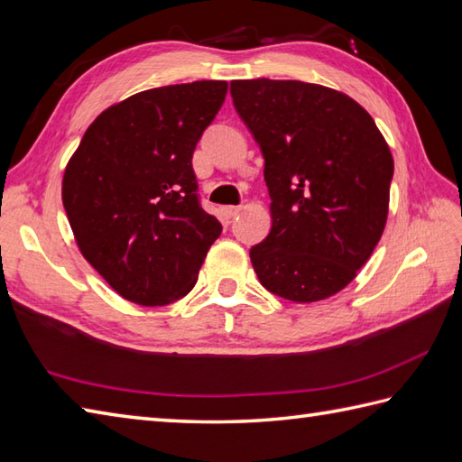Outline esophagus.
Here are the masks:
<instances>
[{
    "label": "esophagus",
    "instance_id": "obj_1",
    "mask_svg": "<svg viewBox=\"0 0 462 462\" xmlns=\"http://www.w3.org/2000/svg\"><path fill=\"white\" fill-rule=\"evenodd\" d=\"M240 210H242V207H224V217H226V218H236V217H238V214H240Z\"/></svg>",
    "mask_w": 462,
    "mask_h": 462
}]
</instances>
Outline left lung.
Masks as SVG:
<instances>
[{
	"label": "left lung",
	"mask_w": 462,
	"mask_h": 462,
	"mask_svg": "<svg viewBox=\"0 0 462 462\" xmlns=\"http://www.w3.org/2000/svg\"><path fill=\"white\" fill-rule=\"evenodd\" d=\"M265 159L272 230L250 250L257 280L295 303L342 291L370 260L390 208L393 157L345 92L301 80H232Z\"/></svg>",
	"instance_id": "1"
}]
</instances>
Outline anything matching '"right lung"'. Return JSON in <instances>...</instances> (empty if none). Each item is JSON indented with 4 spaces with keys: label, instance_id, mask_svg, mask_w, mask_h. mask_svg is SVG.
Wrapping results in <instances>:
<instances>
[{
    "label": "right lung",
    "instance_id": "add662e5",
    "mask_svg": "<svg viewBox=\"0 0 462 462\" xmlns=\"http://www.w3.org/2000/svg\"><path fill=\"white\" fill-rule=\"evenodd\" d=\"M226 92V80L137 92L96 117L64 169L79 250L127 301L185 297L222 232L199 205L192 153Z\"/></svg>",
    "mask_w": 462,
    "mask_h": 462
}]
</instances>
